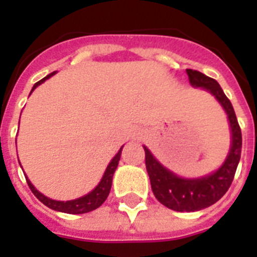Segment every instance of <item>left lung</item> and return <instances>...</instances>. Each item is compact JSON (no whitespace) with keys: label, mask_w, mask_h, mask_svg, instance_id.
Returning a JSON list of instances; mask_svg holds the SVG:
<instances>
[{"label":"left lung","mask_w":257,"mask_h":257,"mask_svg":"<svg viewBox=\"0 0 257 257\" xmlns=\"http://www.w3.org/2000/svg\"><path fill=\"white\" fill-rule=\"evenodd\" d=\"M187 74L192 86L203 88L212 93L227 112L231 125L232 141L224 164L216 172L200 179L179 177L163 167L149 152V149L144 147L145 167L151 180L153 195L163 205L177 212L200 211L219 201L231 187L241 156V129L231 101L224 94L219 82L197 70L187 69Z\"/></svg>","instance_id":"obj_1"}]
</instances>
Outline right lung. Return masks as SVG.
Returning a JSON list of instances; mask_svg holds the SVG:
<instances>
[{
    "instance_id": "right-lung-1",
    "label": "right lung",
    "mask_w": 257,
    "mask_h": 257,
    "mask_svg": "<svg viewBox=\"0 0 257 257\" xmlns=\"http://www.w3.org/2000/svg\"><path fill=\"white\" fill-rule=\"evenodd\" d=\"M53 73L48 74L45 78H42L38 82H36L32 89V92H33L34 89L37 88L40 84L48 80L50 76H53ZM121 151H122V147L121 149L117 152V155L112 159V161L109 163V165L106 167L105 169V173L102 176V179L101 181L98 183L92 192H89L88 195L82 196L80 199H76V200H69V201H57V200H52L49 197H46L41 193V192H38L36 188L33 187V184L30 183L29 179L26 177V183L29 185L30 191L33 192L34 196L37 197L41 203H44L46 207H49L50 209H54V211H58V212H64V213H72V215H78V213H86V212H90V211H94L97 208L100 207L101 204L104 203L106 197H108L109 192H110V187H112V179H113V173L116 171L117 165H118V161H120V157H121Z\"/></svg>"
}]
</instances>
